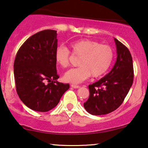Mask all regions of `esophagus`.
<instances>
[{"label":"esophagus","instance_id":"1","mask_svg":"<svg viewBox=\"0 0 148 148\" xmlns=\"http://www.w3.org/2000/svg\"><path fill=\"white\" fill-rule=\"evenodd\" d=\"M71 87L74 88V89H78V88L80 87V86L78 85H71Z\"/></svg>","mask_w":148,"mask_h":148}]
</instances>
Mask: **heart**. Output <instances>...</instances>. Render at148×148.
Masks as SVG:
<instances>
[{"mask_svg": "<svg viewBox=\"0 0 148 148\" xmlns=\"http://www.w3.org/2000/svg\"><path fill=\"white\" fill-rule=\"evenodd\" d=\"M71 52L80 56L78 68H72L64 74L65 81L73 84L80 83L92 76L97 78L103 75L113 61L114 52L111 46L100 44L96 41L81 40L71 43ZM70 52L64 46H59L55 50V60L63 68L70 65Z\"/></svg>", "mask_w": 148, "mask_h": 148, "instance_id": "obj_1", "label": "heart"}]
</instances>
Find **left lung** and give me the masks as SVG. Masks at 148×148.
Instances as JSON below:
<instances>
[{
    "mask_svg": "<svg viewBox=\"0 0 148 148\" xmlns=\"http://www.w3.org/2000/svg\"><path fill=\"white\" fill-rule=\"evenodd\" d=\"M117 60L109 72L98 81L89 85V97L84 103L88 113L105 115L117 109L124 102L133 83L134 70L129 50L114 38Z\"/></svg>",
    "mask_w": 148,
    "mask_h": 148,
    "instance_id": "left-lung-1",
    "label": "left lung"
}]
</instances>
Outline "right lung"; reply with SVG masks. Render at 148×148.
I'll return each instance as SVG.
<instances>
[{
  "instance_id": "right-lung-1",
  "label": "right lung",
  "mask_w": 148,
  "mask_h": 148,
  "mask_svg": "<svg viewBox=\"0 0 148 148\" xmlns=\"http://www.w3.org/2000/svg\"><path fill=\"white\" fill-rule=\"evenodd\" d=\"M57 31L44 30L30 37L18 50L14 73L16 91L27 107L47 112L57 105L68 83L57 81ZM48 82V83L46 82Z\"/></svg>"
}]
</instances>
